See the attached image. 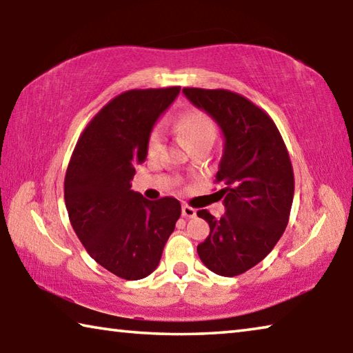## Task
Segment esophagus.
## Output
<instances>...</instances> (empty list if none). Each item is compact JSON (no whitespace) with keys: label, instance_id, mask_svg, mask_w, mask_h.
Returning <instances> with one entry per match:
<instances>
[{"label":"esophagus","instance_id":"esophagus-1","mask_svg":"<svg viewBox=\"0 0 353 353\" xmlns=\"http://www.w3.org/2000/svg\"><path fill=\"white\" fill-rule=\"evenodd\" d=\"M182 216L185 218H194L196 216V210L193 207H190L188 204L182 205Z\"/></svg>","mask_w":353,"mask_h":353}]
</instances>
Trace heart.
Listing matches in <instances>:
<instances>
[{
  "label": "heart",
  "instance_id": "obj_1",
  "mask_svg": "<svg viewBox=\"0 0 353 353\" xmlns=\"http://www.w3.org/2000/svg\"><path fill=\"white\" fill-rule=\"evenodd\" d=\"M176 130L194 149L201 145H212L214 139H216L218 128L214 119L208 113L202 110H190L177 119ZM162 134H160V130L155 129L149 135L148 152L151 155L157 154L160 148H162Z\"/></svg>",
  "mask_w": 353,
  "mask_h": 353
}]
</instances>
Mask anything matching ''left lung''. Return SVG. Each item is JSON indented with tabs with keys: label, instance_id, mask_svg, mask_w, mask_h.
I'll use <instances>...</instances> for the list:
<instances>
[{
	"label": "left lung",
	"instance_id": "1",
	"mask_svg": "<svg viewBox=\"0 0 353 353\" xmlns=\"http://www.w3.org/2000/svg\"><path fill=\"white\" fill-rule=\"evenodd\" d=\"M182 92L224 134L214 182L223 183L218 194L227 210L219 219L198 212L210 225L199 259L218 276H240L271 252L288 225L294 196L288 149L272 118L243 94L194 87Z\"/></svg>",
	"mask_w": 353,
	"mask_h": 353
}]
</instances>
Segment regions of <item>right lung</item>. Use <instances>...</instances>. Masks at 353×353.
<instances>
[{"label":"right lung","mask_w":353,"mask_h":353,"mask_svg":"<svg viewBox=\"0 0 353 353\" xmlns=\"http://www.w3.org/2000/svg\"><path fill=\"white\" fill-rule=\"evenodd\" d=\"M179 92L166 87L118 94L92 118L71 154L63 183L70 223L88 255L121 279L139 280L159 266L181 218L177 199L149 201L130 190L155 119Z\"/></svg>","instance_id":"right-lung-1"}]
</instances>
